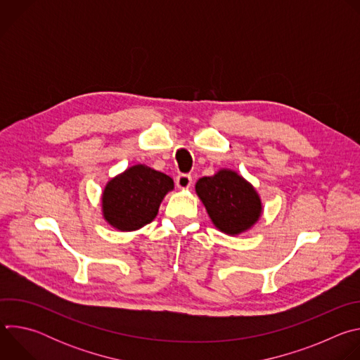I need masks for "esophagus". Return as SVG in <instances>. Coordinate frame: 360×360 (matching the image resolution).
<instances>
[{
  "instance_id": "obj_1",
  "label": "esophagus",
  "mask_w": 360,
  "mask_h": 360,
  "mask_svg": "<svg viewBox=\"0 0 360 360\" xmlns=\"http://www.w3.org/2000/svg\"><path fill=\"white\" fill-rule=\"evenodd\" d=\"M175 182H176V186L179 189H188L191 186V184H192V176L189 174H179L176 176Z\"/></svg>"
}]
</instances>
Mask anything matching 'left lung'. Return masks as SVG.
Here are the masks:
<instances>
[{
    "instance_id": "1",
    "label": "left lung",
    "mask_w": 360,
    "mask_h": 360,
    "mask_svg": "<svg viewBox=\"0 0 360 360\" xmlns=\"http://www.w3.org/2000/svg\"><path fill=\"white\" fill-rule=\"evenodd\" d=\"M195 189L214 225L225 233L245 232L261 217L258 193L233 171L221 169L214 176H203Z\"/></svg>"
}]
</instances>
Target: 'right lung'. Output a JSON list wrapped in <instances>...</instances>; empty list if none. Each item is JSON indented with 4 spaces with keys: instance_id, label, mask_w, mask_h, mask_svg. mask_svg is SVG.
Returning a JSON list of instances; mask_svg holds the SVG:
<instances>
[{
    "instance_id": "obj_1",
    "label": "right lung",
    "mask_w": 360,
    "mask_h": 360,
    "mask_svg": "<svg viewBox=\"0 0 360 360\" xmlns=\"http://www.w3.org/2000/svg\"><path fill=\"white\" fill-rule=\"evenodd\" d=\"M174 181L145 165H135L111 179L102 193V211L110 225L120 231H135L157 217L164 196Z\"/></svg>"
}]
</instances>
